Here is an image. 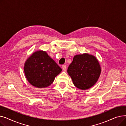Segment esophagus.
<instances>
[{"label": "esophagus", "mask_w": 126, "mask_h": 126, "mask_svg": "<svg viewBox=\"0 0 126 126\" xmlns=\"http://www.w3.org/2000/svg\"><path fill=\"white\" fill-rule=\"evenodd\" d=\"M62 69H63V70H64V71H66V69H67V66H66V65H62Z\"/></svg>", "instance_id": "34e87169"}]
</instances>
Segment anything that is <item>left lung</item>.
<instances>
[{
    "label": "left lung",
    "instance_id": "8db88e82",
    "mask_svg": "<svg viewBox=\"0 0 126 126\" xmlns=\"http://www.w3.org/2000/svg\"><path fill=\"white\" fill-rule=\"evenodd\" d=\"M67 72L78 88L86 90L96 83L101 68L97 59L88 54L76 55L69 65Z\"/></svg>",
    "mask_w": 126,
    "mask_h": 126
}]
</instances>
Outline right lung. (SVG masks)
I'll list each match as a JSON object with an SVG mask.
<instances>
[{
    "instance_id": "1",
    "label": "right lung",
    "mask_w": 126,
    "mask_h": 126,
    "mask_svg": "<svg viewBox=\"0 0 126 126\" xmlns=\"http://www.w3.org/2000/svg\"><path fill=\"white\" fill-rule=\"evenodd\" d=\"M24 71L31 85L42 88L50 85L62 69L46 51L39 50L33 53L27 59Z\"/></svg>"
}]
</instances>
